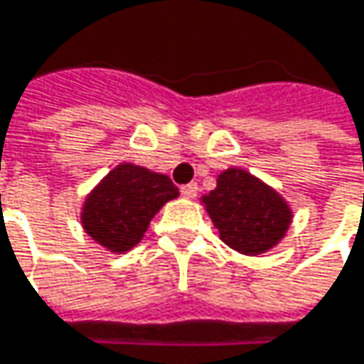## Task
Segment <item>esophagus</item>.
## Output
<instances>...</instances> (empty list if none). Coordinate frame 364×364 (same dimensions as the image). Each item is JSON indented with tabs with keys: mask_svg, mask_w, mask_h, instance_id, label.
<instances>
[{
	"mask_svg": "<svg viewBox=\"0 0 364 364\" xmlns=\"http://www.w3.org/2000/svg\"><path fill=\"white\" fill-rule=\"evenodd\" d=\"M181 193L185 196V198H196V193H198V185H196V183H187V185H183Z\"/></svg>",
	"mask_w": 364,
	"mask_h": 364,
	"instance_id": "34e87169",
	"label": "esophagus"
}]
</instances>
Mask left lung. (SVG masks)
Here are the masks:
<instances>
[{"label":"left lung","mask_w":364,"mask_h":364,"mask_svg":"<svg viewBox=\"0 0 364 364\" xmlns=\"http://www.w3.org/2000/svg\"><path fill=\"white\" fill-rule=\"evenodd\" d=\"M202 200L221 240L245 255L276 247L291 223V208L280 193L240 168L221 173Z\"/></svg>","instance_id":"8db88e82"}]
</instances>
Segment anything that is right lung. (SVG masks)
I'll list each match as a JSON object with an SVG mask.
<instances>
[{"label":"right lung","mask_w":364,"mask_h":364,"mask_svg":"<svg viewBox=\"0 0 364 364\" xmlns=\"http://www.w3.org/2000/svg\"><path fill=\"white\" fill-rule=\"evenodd\" d=\"M177 196L166 175L119 164L86 198L82 225L105 249L124 253L141 242L154 215Z\"/></svg>","instance_id":"obj_1"}]
</instances>
